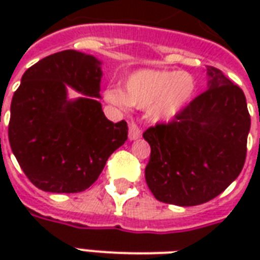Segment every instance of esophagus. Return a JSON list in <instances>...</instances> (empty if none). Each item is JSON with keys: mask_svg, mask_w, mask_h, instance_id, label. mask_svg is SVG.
Returning a JSON list of instances; mask_svg holds the SVG:
<instances>
[{"mask_svg": "<svg viewBox=\"0 0 260 260\" xmlns=\"http://www.w3.org/2000/svg\"><path fill=\"white\" fill-rule=\"evenodd\" d=\"M128 128H129V131H128V136H129L131 141H135V139H139V138H141L142 131L135 122H129Z\"/></svg>", "mask_w": 260, "mask_h": 260, "instance_id": "1", "label": "esophagus"}]
</instances>
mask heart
<instances>
[{"instance_id":"heart-1","label":"heart","mask_w":260,"mask_h":260,"mask_svg":"<svg viewBox=\"0 0 260 260\" xmlns=\"http://www.w3.org/2000/svg\"><path fill=\"white\" fill-rule=\"evenodd\" d=\"M195 87V79L186 72L142 69L126 78L124 91L110 87L104 96L119 107L149 108L154 121H171L191 102Z\"/></svg>"}]
</instances>
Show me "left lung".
Returning <instances> with one entry per match:
<instances>
[{
  "label": "left lung",
  "mask_w": 260,
  "mask_h": 260,
  "mask_svg": "<svg viewBox=\"0 0 260 260\" xmlns=\"http://www.w3.org/2000/svg\"><path fill=\"white\" fill-rule=\"evenodd\" d=\"M207 90L169 124L143 132L150 145L145 169L154 198L196 206L218 196L240 175L246 157L251 115L240 86L207 67Z\"/></svg>",
  "instance_id": "left-lung-1"
}]
</instances>
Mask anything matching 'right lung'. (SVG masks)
<instances>
[{
    "label": "right lung",
    "mask_w": 260,
    "mask_h": 260,
    "mask_svg": "<svg viewBox=\"0 0 260 260\" xmlns=\"http://www.w3.org/2000/svg\"><path fill=\"white\" fill-rule=\"evenodd\" d=\"M100 64L75 50L51 54L26 71L14 93L9 145L26 177L42 191H85L128 139L126 122L106 118L94 99L100 97ZM67 84L85 97L68 101Z\"/></svg>",
    "instance_id": "add662e5"
}]
</instances>
